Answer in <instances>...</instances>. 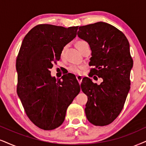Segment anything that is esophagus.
Segmentation results:
<instances>
[{"label": "esophagus", "instance_id": "34e87169", "mask_svg": "<svg viewBox=\"0 0 146 146\" xmlns=\"http://www.w3.org/2000/svg\"><path fill=\"white\" fill-rule=\"evenodd\" d=\"M76 78L77 79V81H78V82L79 83V84H81V83H82V79H83V77L82 75H77L76 76Z\"/></svg>", "mask_w": 146, "mask_h": 146}]
</instances>
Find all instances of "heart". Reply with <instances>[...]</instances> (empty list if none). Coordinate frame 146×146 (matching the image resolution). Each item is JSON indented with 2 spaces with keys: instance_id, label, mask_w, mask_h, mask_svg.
<instances>
[{
  "instance_id": "b5f03b06",
  "label": "heart",
  "mask_w": 146,
  "mask_h": 146,
  "mask_svg": "<svg viewBox=\"0 0 146 146\" xmlns=\"http://www.w3.org/2000/svg\"><path fill=\"white\" fill-rule=\"evenodd\" d=\"M87 43L85 41H79L77 42V48H79L81 46L83 45V44ZM66 50V46H64L63 48H62V51H61V53H60V55L61 56H63L64 53V51H65ZM84 67L83 66H81V65H71L70 67H69V71L71 72V73H74V74H81V73H82L83 70H84Z\"/></svg>"
}]
</instances>
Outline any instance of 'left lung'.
<instances>
[{
	"mask_svg": "<svg viewBox=\"0 0 146 146\" xmlns=\"http://www.w3.org/2000/svg\"><path fill=\"white\" fill-rule=\"evenodd\" d=\"M79 38L89 44L92 50L90 77H101L100 85L88 77L83 79L81 88L88 96L85 112L96 126L108 125L117 119L124 106L130 90L133 67L129 43L117 27L104 22L80 26Z\"/></svg>",
	"mask_w": 146,
	"mask_h": 146,
	"instance_id": "1",
	"label": "left lung"
}]
</instances>
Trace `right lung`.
I'll return each mask as SVG.
<instances>
[{
  "mask_svg": "<svg viewBox=\"0 0 146 146\" xmlns=\"http://www.w3.org/2000/svg\"><path fill=\"white\" fill-rule=\"evenodd\" d=\"M78 26L68 28L40 24L25 36L16 60L17 92L32 122L52 130L64 121L66 111L80 92L77 79L51 77L50 69L60 60L65 45L77 35Z\"/></svg>",
  "mask_w": 146,
  "mask_h": 146,
  "instance_id": "obj_1",
  "label": "right lung"
}]
</instances>
